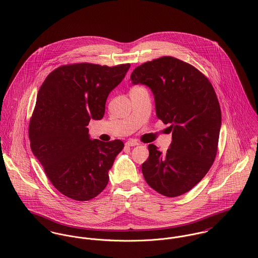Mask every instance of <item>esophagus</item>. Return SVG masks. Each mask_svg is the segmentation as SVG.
Listing matches in <instances>:
<instances>
[{
	"label": "esophagus",
	"instance_id": "esophagus-1",
	"mask_svg": "<svg viewBox=\"0 0 258 258\" xmlns=\"http://www.w3.org/2000/svg\"><path fill=\"white\" fill-rule=\"evenodd\" d=\"M126 145L127 146H137V145H139V143L136 141V140H133V139H130V140H128L127 142H126Z\"/></svg>",
	"mask_w": 258,
	"mask_h": 258
}]
</instances>
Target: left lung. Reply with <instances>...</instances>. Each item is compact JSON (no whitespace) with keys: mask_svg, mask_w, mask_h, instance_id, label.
Returning <instances> with one entry per match:
<instances>
[{"mask_svg":"<svg viewBox=\"0 0 258 258\" xmlns=\"http://www.w3.org/2000/svg\"><path fill=\"white\" fill-rule=\"evenodd\" d=\"M130 78L151 88L157 116L172 131L166 153L148 146L149 158L142 164L145 181L163 196H181L200 183L215 162L221 124L217 93L205 74L173 56L144 62Z\"/></svg>","mask_w":258,"mask_h":258,"instance_id":"8db88e82","label":"left lung"}]
</instances>
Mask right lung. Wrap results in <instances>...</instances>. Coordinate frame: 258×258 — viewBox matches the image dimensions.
I'll return each mask as SVG.
<instances>
[{
	"mask_svg": "<svg viewBox=\"0 0 258 258\" xmlns=\"http://www.w3.org/2000/svg\"><path fill=\"white\" fill-rule=\"evenodd\" d=\"M130 63L115 67L80 62L61 66L46 76L29 125L34 155L53 186L75 201H89L108 184L121 140L89 139L91 118L100 120L112 89Z\"/></svg>",
	"mask_w": 258,
	"mask_h": 258,
	"instance_id": "right-lung-1",
	"label": "right lung"
}]
</instances>
